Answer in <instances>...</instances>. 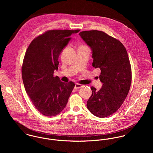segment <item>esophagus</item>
Listing matches in <instances>:
<instances>
[{
	"label": "esophagus",
	"instance_id": "obj_1",
	"mask_svg": "<svg viewBox=\"0 0 153 153\" xmlns=\"http://www.w3.org/2000/svg\"><path fill=\"white\" fill-rule=\"evenodd\" d=\"M82 87H83V85H81V84H75V85L74 89H79V88Z\"/></svg>",
	"mask_w": 153,
	"mask_h": 153
}]
</instances>
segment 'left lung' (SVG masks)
<instances>
[{
	"instance_id": "1",
	"label": "left lung",
	"mask_w": 153,
	"mask_h": 153,
	"mask_svg": "<svg viewBox=\"0 0 153 153\" xmlns=\"http://www.w3.org/2000/svg\"><path fill=\"white\" fill-rule=\"evenodd\" d=\"M79 35L91 49L92 66L101 69L100 80L103 84L98 91L91 87L87 108L97 117H108L120 108L130 88L132 75L127 52L120 41L102 31H82Z\"/></svg>"
}]
</instances>
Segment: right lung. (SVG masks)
I'll return each mask as SVG.
<instances>
[{
	"instance_id": "1",
	"label": "right lung",
	"mask_w": 153,
	"mask_h": 153,
	"mask_svg": "<svg viewBox=\"0 0 153 153\" xmlns=\"http://www.w3.org/2000/svg\"><path fill=\"white\" fill-rule=\"evenodd\" d=\"M79 31L48 30L35 38L26 50L22 68L23 85L36 109L45 116H55L64 109L75 87L73 82H62L53 73L70 36Z\"/></svg>"
}]
</instances>
